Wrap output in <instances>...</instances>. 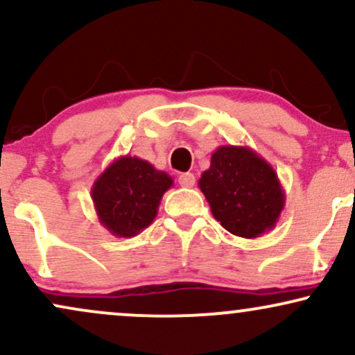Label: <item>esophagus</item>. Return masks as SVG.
Returning <instances> with one entry per match:
<instances>
[{"mask_svg": "<svg viewBox=\"0 0 355 355\" xmlns=\"http://www.w3.org/2000/svg\"><path fill=\"white\" fill-rule=\"evenodd\" d=\"M178 183H180V187H185V189H190V187L195 185V175L187 172V173H182L180 177H178Z\"/></svg>", "mask_w": 355, "mask_h": 355, "instance_id": "34e87169", "label": "esophagus"}]
</instances>
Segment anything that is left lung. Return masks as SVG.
Wrapping results in <instances>:
<instances>
[{
    "instance_id": "8db88e82",
    "label": "left lung",
    "mask_w": 355,
    "mask_h": 355,
    "mask_svg": "<svg viewBox=\"0 0 355 355\" xmlns=\"http://www.w3.org/2000/svg\"><path fill=\"white\" fill-rule=\"evenodd\" d=\"M198 187L220 225L237 237H262L277 225L285 207L274 166L250 146H218Z\"/></svg>"
}]
</instances>
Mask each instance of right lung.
Instances as JSON below:
<instances>
[{
  "instance_id": "1",
  "label": "right lung",
  "mask_w": 355,
  "mask_h": 355,
  "mask_svg": "<svg viewBox=\"0 0 355 355\" xmlns=\"http://www.w3.org/2000/svg\"><path fill=\"white\" fill-rule=\"evenodd\" d=\"M172 185L173 178L150 162L118 157L92 187L98 222L115 237H135L157 217L162 197Z\"/></svg>"
}]
</instances>
